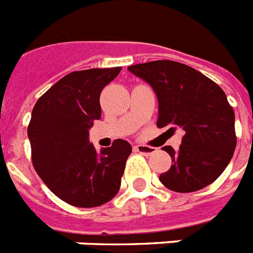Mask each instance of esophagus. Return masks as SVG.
Listing matches in <instances>:
<instances>
[{"mask_svg": "<svg viewBox=\"0 0 253 253\" xmlns=\"http://www.w3.org/2000/svg\"><path fill=\"white\" fill-rule=\"evenodd\" d=\"M134 151L138 152V153H141V155L149 156L152 155V153H155L156 148L148 147V145H136V147H134Z\"/></svg>", "mask_w": 253, "mask_h": 253, "instance_id": "34e87169", "label": "esophagus"}]
</instances>
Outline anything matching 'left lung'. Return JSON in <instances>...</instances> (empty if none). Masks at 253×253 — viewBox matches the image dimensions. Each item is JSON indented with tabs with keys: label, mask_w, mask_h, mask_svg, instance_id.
<instances>
[{
	"label": "left lung",
	"mask_w": 253,
	"mask_h": 253,
	"mask_svg": "<svg viewBox=\"0 0 253 253\" xmlns=\"http://www.w3.org/2000/svg\"><path fill=\"white\" fill-rule=\"evenodd\" d=\"M145 80L159 98L157 126L184 130L177 152L169 145L172 165L160 174L170 191L203 189L223 173L236 148L235 112L221 88L199 70L170 60L128 66Z\"/></svg>",
	"instance_id": "left-lung-1"
}]
</instances>
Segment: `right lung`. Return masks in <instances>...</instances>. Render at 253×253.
<instances>
[{
    "instance_id": "1",
    "label": "right lung",
    "mask_w": 253,
    "mask_h": 253,
    "mask_svg": "<svg viewBox=\"0 0 253 253\" xmlns=\"http://www.w3.org/2000/svg\"><path fill=\"white\" fill-rule=\"evenodd\" d=\"M120 70L117 66L72 72L47 89L32 112L28 137L34 169L70 206H102L121 185L130 144L117 138L97 153L88 140L89 128L101 119V90Z\"/></svg>"
}]
</instances>
